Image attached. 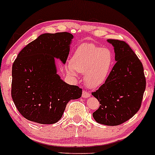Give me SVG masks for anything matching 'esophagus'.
Wrapping results in <instances>:
<instances>
[{
	"mask_svg": "<svg viewBox=\"0 0 155 155\" xmlns=\"http://www.w3.org/2000/svg\"><path fill=\"white\" fill-rule=\"evenodd\" d=\"M90 96H91V94H90V92L86 91H83L82 97H83V98H88V97H90Z\"/></svg>",
	"mask_w": 155,
	"mask_h": 155,
	"instance_id": "esophagus-1",
	"label": "esophagus"
}]
</instances>
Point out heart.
<instances>
[{
    "mask_svg": "<svg viewBox=\"0 0 155 155\" xmlns=\"http://www.w3.org/2000/svg\"><path fill=\"white\" fill-rule=\"evenodd\" d=\"M114 64V55L107 48L94 44L81 45L76 49L72 58V64L67 66L69 74L76 71L84 73L85 83L88 87L97 88L107 79Z\"/></svg>",
    "mask_w": 155,
    "mask_h": 155,
    "instance_id": "b5f03b06",
    "label": "heart"
}]
</instances>
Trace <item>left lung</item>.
<instances>
[{"label": "left lung", "mask_w": 155, "mask_h": 155, "mask_svg": "<svg viewBox=\"0 0 155 155\" xmlns=\"http://www.w3.org/2000/svg\"><path fill=\"white\" fill-rule=\"evenodd\" d=\"M107 41L114 46L116 63L105 83L92 92L100 104L93 117L99 124L116 126L131 119L140 109L146 78L142 63L129 45L117 39Z\"/></svg>", "instance_id": "8db88e82"}]
</instances>
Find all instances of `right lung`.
<instances>
[{
	"label": "right lung",
	"instance_id": "add662e5",
	"mask_svg": "<svg viewBox=\"0 0 155 155\" xmlns=\"http://www.w3.org/2000/svg\"><path fill=\"white\" fill-rule=\"evenodd\" d=\"M72 34H43L20 52L12 66V97L20 114L42 124L56 123L71 100L82 89L65 83L57 74L55 59L67 61Z\"/></svg>",
	"mask_w": 155,
	"mask_h": 155
}]
</instances>
